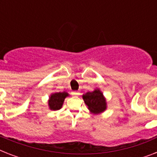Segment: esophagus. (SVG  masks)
<instances>
[{
  "label": "esophagus",
  "mask_w": 157,
  "mask_h": 157,
  "mask_svg": "<svg viewBox=\"0 0 157 157\" xmlns=\"http://www.w3.org/2000/svg\"><path fill=\"white\" fill-rule=\"evenodd\" d=\"M72 94H73V95H75V96H76V95H79V94H80V93H79L78 91H73V92H72Z\"/></svg>",
  "instance_id": "34e87169"
}]
</instances>
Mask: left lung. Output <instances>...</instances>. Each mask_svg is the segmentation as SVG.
I'll return each mask as SVG.
<instances>
[{
  "mask_svg": "<svg viewBox=\"0 0 157 157\" xmlns=\"http://www.w3.org/2000/svg\"><path fill=\"white\" fill-rule=\"evenodd\" d=\"M83 99L88 109L94 114L101 113L107 108L106 99L99 90H95L93 92H88L83 94Z\"/></svg>",
  "mask_w": 157,
  "mask_h": 157,
  "instance_id": "8db88e82",
  "label": "left lung"
}]
</instances>
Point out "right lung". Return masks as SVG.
<instances>
[{
  "instance_id": "1",
  "label": "right lung",
  "mask_w": 157,
  "mask_h": 157,
  "mask_svg": "<svg viewBox=\"0 0 157 157\" xmlns=\"http://www.w3.org/2000/svg\"><path fill=\"white\" fill-rule=\"evenodd\" d=\"M67 96H68V94L67 92H59V93L52 94L49 99L50 109L54 110V111L60 109Z\"/></svg>"
}]
</instances>
